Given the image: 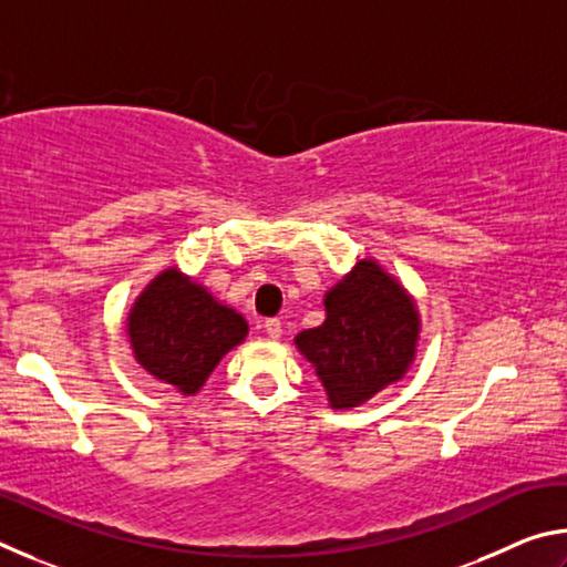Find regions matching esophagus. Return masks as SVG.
I'll list each match as a JSON object with an SVG mask.
<instances>
[{
    "mask_svg": "<svg viewBox=\"0 0 567 567\" xmlns=\"http://www.w3.org/2000/svg\"><path fill=\"white\" fill-rule=\"evenodd\" d=\"M265 332L270 340L282 338V322L280 320H265Z\"/></svg>",
    "mask_w": 567,
    "mask_h": 567,
    "instance_id": "1",
    "label": "esophagus"
}]
</instances>
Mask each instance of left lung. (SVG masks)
Segmentation results:
<instances>
[{"label": "left lung", "mask_w": 567, "mask_h": 567, "mask_svg": "<svg viewBox=\"0 0 567 567\" xmlns=\"http://www.w3.org/2000/svg\"><path fill=\"white\" fill-rule=\"evenodd\" d=\"M324 322L295 348L312 364L332 410H352L408 375L417 358V300L375 257H364L324 292Z\"/></svg>", "instance_id": "1"}]
</instances>
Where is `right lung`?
Here are the masks:
<instances>
[{"instance_id": "add662e5", "label": "right lung", "mask_w": 567, "mask_h": 567, "mask_svg": "<svg viewBox=\"0 0 567 567\" xmlns=\"http://www.w3.org/2000/svg\"><path fill=\"white\" fill-rule=\"evenodd\" d=\"M247 332L249 324L235 307L217 300L177 265L152 277L127 312L134 360L182 398L197 395Z\"/></svg>"}]
</instances>
